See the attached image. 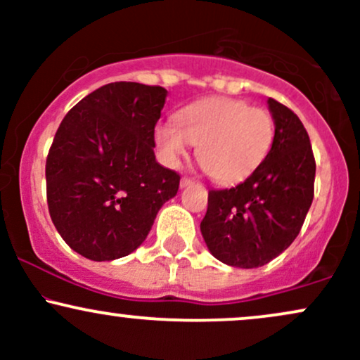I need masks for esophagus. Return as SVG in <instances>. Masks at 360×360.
Returning <instances> with one entry per match:
<instances>
[{"label": "esophagus", "mask_w": 360, "mask_h": 360, "mask_svg": "<svg viewBox=\"0 0 360 360\" xmlns=\"http://www.w3.org/2000/svg\"><path fill=\"white\" fill-rule=\"evenodd\" d=\"M193 183H194V181L191 179V177H183V179H181V188H186V186H189Z\"/></svg>", "instance_id": "obj_1"}]
</instances>
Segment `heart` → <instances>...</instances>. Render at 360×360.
Masks as SVG:
<instances>
[{
  "label": "heart",
  "instance_id": "obj_1",
  "mask_svg": "<svg viewBox=\"0 0 360 360\" xmlns=\"http://www.w3.org/2000/svg\"><path fill=\"white\" fill-rule=\"evenodd\" d=\"M154 140L169 167L179 166L193 146L206 174L237 183L260 166L274 142V118L267 110L233 98H206L176 113V122L155 125Z\"/></svg>",
  "mask_w": 360,
  "mask_h": 360
}]
</instances>
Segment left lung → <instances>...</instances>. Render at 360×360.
Segmentation results:
<instances>
[{
	"label": "left lung",
	"mask_w": 360,
	"mask_h": 360,
	"mask_svg": "<svg viewBox=\"0 0 360 360\" xmlns=\"http://www.w3.org/2000/svg\"><path fill=\"white\" fill-rule=\"evenodd\" d=\"M274 142L252 174L230 189H212L200 229L220 262L254 269L278 257L298 237L313 201L315 157L301 120L267 100Z\"/></svg>",
	"instance_id": "1"
}]
</instances>
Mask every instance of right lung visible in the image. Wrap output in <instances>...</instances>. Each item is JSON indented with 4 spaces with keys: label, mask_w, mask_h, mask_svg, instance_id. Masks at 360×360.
Segmentation results:
<instances>
[{
    "label": "right lung",
    "mask_w": 360,
    "mask_h": 360,
    "mask_svg": "<svg viewBox=\"0 0 360 360\" xmlns=\"http://www.w3.org/2000/svg\"><path fill=\"white\" fill-rule=\"evenodd\" d=\"M167 91L110 82L62 120L45 164L49 213L64 242L89 260L142 245L179 174L160 166L154 128Z\"/></svg>",
    "instance_id": "add662e5"
}]
</instances>
